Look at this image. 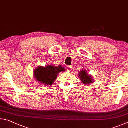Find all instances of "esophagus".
<instances>
[{"label":"esophagus","instance_id":"1","mask_svg":"<svg viewBox=\"0 0 128 128\" xmlns=\"http://www.w3.org/2000/svg\"><path fill=\"white\" fill-rule=\"evenodd\" d=\"M66 69H67V71H68V72H69V71H70L71 70V69H72V68H71V66H68V67H67V68Z\"/></svg>","mask_w":128,"mask_h":128}]
</instances>
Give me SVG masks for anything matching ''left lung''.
I'll use <instances>...</instances> for the list:
<instances>
[{
	"instance_id": "left-lung-1",
	"label": "left lung",
	"mask_w": 128,
	"mask_h": 128,
	"mask_svg": "<svg viewBox=\"0 0 128 128\" xmlns=\"http://www.w3.org/2000/svg\"><path fill=\"white\" fill-rule=\"evenodd\" d=\"M87 71L84 68L80 71L79 72V77L80 80L85 86H89L93 82V78L91 75L88 74Z\"/></svg>"
}]
</instances>
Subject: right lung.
I'll list each match as a JSON object with an SVG mask.
<instances>
[{"mask_svg": "<svg viewBox=\"0 0 128 128\" xmlns=\"http://www.w3.org/2000/svg\"><path fill=\"white\" fill-rule=\"evenodd\" d=\"M64 71L65 68L61 65L55 66L53 64H49L45 67L39 66L34 71V77L40 83L51 86L55 82L59 73Z\"/></svg>", "mask_w": 128, "mask_h": 128, "instance_id": "1", "label": "right lung"}]
</instances>
